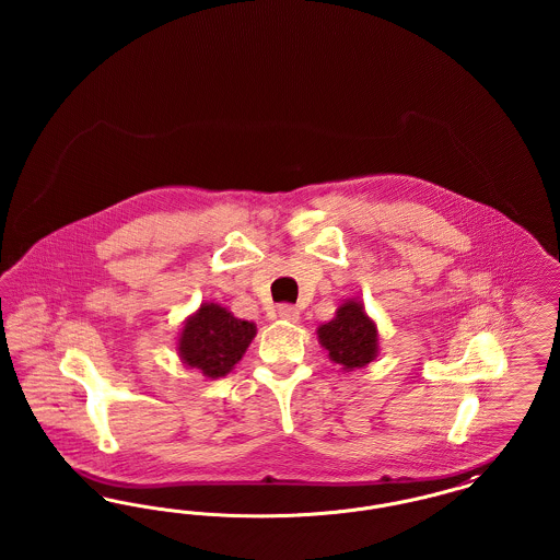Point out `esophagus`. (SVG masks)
<instances>
[{"label":"esophagus","instance_id":"1","mask_svg":"<svg viewBox=\"0 0 560 560\" xmlns=\"http://www.w3.org/2000/svg\"><path fill=\"white\" fill-rule=\"evenodd\" d=\"M277 313H279L281 319L290 320V323H295V320L300 319V311L292 306V304H281L277 308Z\"/></svg>","mask_w":560,"mask_h":560}]
</instances>
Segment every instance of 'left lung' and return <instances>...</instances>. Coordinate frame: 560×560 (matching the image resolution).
<instances>
[{"mask_svg": "<svg viewBox=\"0 0 560 560\" xmlns=\"http://www.w3.org/2000/svg\"><path fill=\"white\" fill-rule=\"evenodd\" d=\"M317 338L320 347L329 352V361L342 365L345 372L370 365L380 352L377 325L357 298L345 300L336 317L317 327Z\"/></svg>", "mask_w": 560, "mask_h": 560, "instance_id": "left-lung-1", "label": "left lung"}]
</instances>
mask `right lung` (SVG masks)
<instances>
[{
  "mask_svg": "<svg viewBox=\"0 0 560 560\" xmlns=\"http://www.w3.org/2000/svg\"><path fill=\"white\" fill-rule=\"evenodd\" d=\"M256 331L252 320L237 319L215 302H203L183 323L176 350L187 368L215 380L233 372Z\"/></svg>",
  "mask_w": 560,
  "mask_h": 560,
  "instance_id": "add662e5",
  "label": "right lung"
}]
</instances>
